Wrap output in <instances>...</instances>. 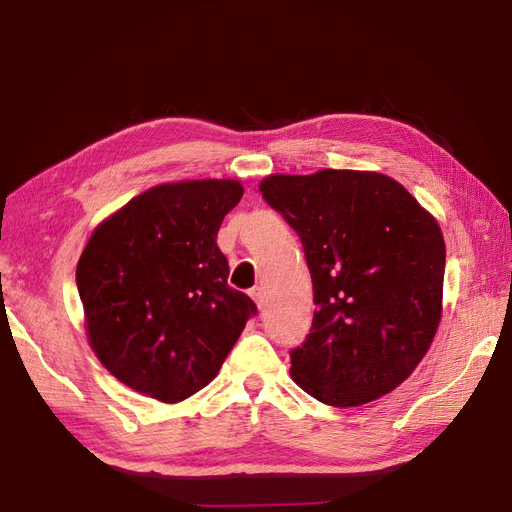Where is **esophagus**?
Instances as JSON below:
<instances>
[{
  "label": "esophagus",
  "mask_w": 512,
  "mask_h": 512,
  "mask_svg": "<svg viewBox=\"0 0 512 512\" xmlns=\"http://www.w3.org/2000/svg\"><path fill=\"white\" fill-rule=\"evenodd\" d=\"M250 297H253V301L257 303V308L259 310H262V303H264V290L262 288H253V290H250Z\"/></svg>",
  "instance_id": "esophagus-1"
}]
</instances>
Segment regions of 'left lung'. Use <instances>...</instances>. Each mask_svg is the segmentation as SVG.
I'll return each mask as SVG.
<instances>
[{"instance_id": "1", "label": "left lung", "mask_w": 512, "mask_h": 512, "mask_svg": "<svg viewBox=\"0 0 512 512\" xmlns=\"http://www.w3.org/2000/svg\"><path fill=\"white\" fill-rule=\"evenodd\" d=\"M259 191L299 233L312 277L317 310L290 352L292 380L341 409L394 391L442 317L447 248L436 217L376 171L275 173Z\"/></svg>"}]
</instances>
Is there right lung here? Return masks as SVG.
I'll return each mask as SVG.
<instances>
[{"instance_id": "right-lung-1", "label": "right lung", "mask_w": 512, "mask_h": 512, "mask_svg": "<svg viewBox=\"0 0 512 512\" xmlns=\"http://www.w3.org/2000/svg\"><path fill=\"white\" fill-rule=\"evenodd\" d=\"M237 180L151 187L94 228L76 286L96 358L127 387L180 402L206 387L257 308L217 248Z\"/></svg>"}]
</instances>
